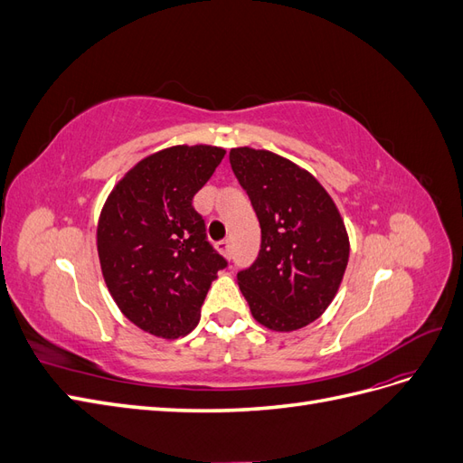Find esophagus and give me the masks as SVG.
Wrapping results in <instances>:
<instances>
[{
  "label": "esophagus",
  "instance_id": "1",
  "mask_svg": "<svg viewBox=\"0 0 463 463\" xmlns=\"http://www.w3.org/2000/svg\"><path fill=\"white\" fill-rule=\"evenodd\" d=\"M218 250L220 253L223 255V257H230L232 255V241L230 240H222V241H218Z\"/></svg>",
  "mask_w": 463,
  "mask_h": 463
}]
</instances>
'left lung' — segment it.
<instances>
[{"label":"left lung","mask_w":463,"mask_h":463,"mask_svg":"<svg viewBox=\"0 0 463 463\" xmlns=\"http://www.w3.org/2000/svg\"><path fill=\"white\" fill-rule=\"evenodd\" d=\"M232 170L260 223V250L237 284L262 326L299 330L338 293L349 259L344 220L326 189L270 150H230Z\"/></svg>","instance_id":"obj_1"}]
</instances>
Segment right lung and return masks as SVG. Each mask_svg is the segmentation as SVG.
I'll use <instances>...</instances> for the list:
<instances>
[{
	"mask_svg": "<svg viewBox=\"0 0 463 463\" xmlns=\"http://www.w3.org/2000/svg\"><path fill=\"white\" fill-rule=\"evenodd\" d=\"M226 150L177 145L135 164L109 193L96 230L104 282L135 326L174 340L189 334L228 262L206 240L193 197Z\"/></svg>",
	"mask_w": 463,
	"mask_h": 463,
	"instance_id": "1",
	"label": "right lung"
}]
</instances>
